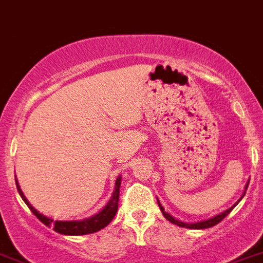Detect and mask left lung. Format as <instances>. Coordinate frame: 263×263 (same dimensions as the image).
Segmentation results:
<instances>
[{
    "label": "left lung",
    "mask_w": 263,
    "mask_h": 263,
    "mask_svg": "<svg viewBox=\"0 0 263 263\" xmlns=\"http://www.w3.org/2000/svg\"><path fill=\"white\" fill-rule=\"evenodd\" d=\"M248 187H249V182L246 183V186H245V191H243V194H242V196H240V198H239V200H238V202L235 203L234 206H231L230 209H227L226 211H223V213L218 214V215H215V217L210 218V219L200 220V222H195V223H187V222H182V220H179V219H176V218H174L173 215H170V214L167 213V211H164V207H163L162 204H160V202H159L158 198H156V199H158L159 209H160V211H162V213H163V215H164V218H165V219H167V220H170L171 223L176 224V226H179V227H186V229H194V230H202V229H209V227L215 226V224L219 223L220 220H223V218H226L227 215H229V214L231 213V210H233L234 207L237 206L238 203H239L240 200H242V198H243L245 194H246V190H248Z\"/></svg>",
    "instance_id": "1"
}]
</instances>
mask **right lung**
Listing matches in <instances>:
<instances>
[{
	"label": "right lung",
	"instance_id": "obj_1",
	"mask_svg": "<svg viewBox=\"0 0 263 263\" xmlns=\"http://www.w3.org/2000/svg\"><path fill=\"white\" fill-rule=\"evenodd\" d=\"M120 183L121 176H118V179L115 182V190L112 193L111 199L108 200V203L103 207V210L99 211L98 214H95L92 217L85 218L81 220H54L52 218H48L43 214H40L39 211L34 209L29 203V200L26 199V196L24 195L23 190L20 187L18 182L15 179V184H17V190H18L20 196L23 198L24 202L26 203V206L29 207L37 218L43 222L45 226L52 227L53 230L63 235H85V234H92L96 231L104 229L105 226L111 223V220L114 219L116 213H118V202H119V193H120Z\"/></svg>",
	"mask_w": 263,
	"mask_h": 263
}]
</instances>
